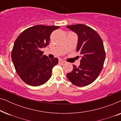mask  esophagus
Wrapping results in <instances>:
<instances>
[{
    "mask_svg": "<svg viewBox=\"0 0 121 121\" xmlns=\"http://www.w3.org/2000/svg\"><path fill=\"white\" fill-rule=\"evenodd\" d=\"M58 62H59V64H63V63H65V62H64L63 60H62V59H59Z\"/></svg>",
    "mask_w": 121,
    "mask_h": 121,
    "instance_id": "34e87169",
    "label": "esophagus"
}]
</instances>
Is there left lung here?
Listing matches in <instances>:
<instances>
[{
	"label": "left lung",
	"instance_id": "obj_1",
	"mask_svg": "<svg viewBox=\"0 0 121 121\" xmlns=\"http://www.w3.org/2000/svg\"><path fill=\"white\" fill-rule=\"evenodd\" d=\"M78 35L77 51L81 54L78 67L67 73L69 80L78 86H85L95 80L101 72L105 59L104 43L99 35L91 28L83 24L67 26Z\"/></svg>",
	"mask_w": 121,
	"mask_h": 121
}]
</instances>
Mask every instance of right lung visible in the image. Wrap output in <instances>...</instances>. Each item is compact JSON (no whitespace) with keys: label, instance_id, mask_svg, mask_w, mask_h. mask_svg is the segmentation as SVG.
<instances>
[{"label":"right lung","instance_id":"obj_1","mask_svg":"<svg viewBox=\"0 0 121 121\" xmlns=\"http://www.w3.org/2000/svg\"><path fill=\"white\" fill-rule=\"evenodd\" d=\"M59 26L36 25L21 32L15 41L11 59L20 78L28 85L37 86L46 83L52 75L58 59L42 55L41 49L49 44L51 33Z\"/></svg>","mask_w":121,"mask_h":121}]
</instances>
